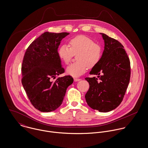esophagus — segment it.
I'll return each instance as SVG.
<instances>
[{"label": "esophagus", "mask_w": 148, "mask_h": 148, "mask_svg": "<svg viewBox=\"0 0 148 148\" xmlns=\"http://www.w3.org/2000/svg\"><path fill=\"white\" fill-rule=\"evenodd\" d=\"M74 80L75 82H78V81H80L81 79H79V78H74Z\"/></svg>", "instance_id": "1"}]
</instances>
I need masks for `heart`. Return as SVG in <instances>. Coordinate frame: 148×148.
Masks as SVG:
<instances>
[{
  "mask_svg": "<svg viewBox=\"0 0 148 148\" xmlns=\"http://www.w3.org/2000/svg\"><path fill=\"white\" fill-rule=\"evenodd\" d=\"M69 47L66 44L61 45L58 50V54L65 64H68L74 54L77 53V61L66 69L67 74L71 76L79 77L85 73L87 67L96 66L101 59V47L87 36H77L69 41Z\"/></svg>",
  "mask_w": 148,
  "mask_h": 148,
  "instance_id": "obj_1",
  "label": "heart"
}]
</instances>
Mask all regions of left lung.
I'll list each match as a JSON object with an SVG mask.
<instances>
[{"instance_id":"8db88e82","label":"left lung","mask_w":148,"mask_h":148,"mask_svg":"<svg viewBox=\"0 0 148 148\" xmlns=\"http://www.w3.org/2000/svg\"><path fill=\"white\" fill-rule=\"evenodd\" d=\"M100 34L104 40V50L98 64L90 72L97 77L85 78L90 84L85 98L91 108L107 112L117 107L123 99L130 83L131 65L123 45L106 34Z\"/></svg>"}]
</instances>
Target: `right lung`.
<instances>
[{"instance_id": "add662e5", "label": "right lung", "mask_w": 148, "mask_h": 148, "mask_svg": "<svg viewBox=\"0 0 148 148\" xmlns=\"http://www.w3.org/2000/svg\"><path fill=\"white\" fill-rule=\"evenodd\" d=\"M69 33L44 32L30 44L21 66V82L31 103L41 112H51L62 103L67 87L74 81L72 77L58 78L64 73L58 48Z\"/></svg>"}]
</instances>
